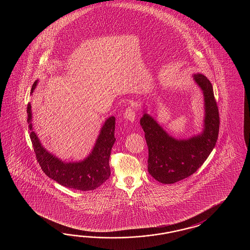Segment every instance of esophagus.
<instances>
[{
	"label": "esophagus",
	"mask_w": 250,
	"mask_h": 250,
	"mask_svg": "<svg viewBox=\"0 0 250 250\" xmlns=\"http://www.w3.org/2000/svg\"><path fill=\"white\" fill-rule=\"evenodd\" d=\"M136 115H137V109L134 106L127 107L123 113V117L130 122H134V120L136 119Z\"/></svg>",
	"instance_id": "obj_1"
}]
</instances>
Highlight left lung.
I'll return each instance as SVG.
<instances>
[{"mask_svg": "<svg viewBox=\"0 0 250 250\" xmlns=\"http://www.w3.org/2000/svg\"><path fill=\"white\" fill-rule=\"evenodd\" d=\"M194 80L205 96L206 118L202 134L178 140L165 132L148 114L145 113L140 120L148 146V172L161 183L172 184L195 173L217 142L220 117L212 84L202 74L194 75Z\"/></svg>", "mask_w": 250, "mask_h": 250, "instance_id": "obj_1", "label": "left lung"}]
</instances>
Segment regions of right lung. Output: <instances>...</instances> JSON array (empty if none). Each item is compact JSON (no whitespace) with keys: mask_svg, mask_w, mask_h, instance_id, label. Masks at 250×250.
<instances>
[{"mask_svg":"<svg viewBox=\"0 0 250 250\" xmlns=\"http://www.w3.org/2000/svg\"><path fill=\"white\" fill-rule=\"evenodd\" d=\"M37 83L38 81L33 84L31 93L37 86ZM27 113L28 127L31 130L29 136L33 148L41 169L49 178L62 186L82 191L96 189L109 179L111 175L109 158L112 146L116 140L114 137L115 117H110L105 122L95 147L86 159L80 163L66 164L53 154H49L41 146L37 135L32 131L30 104H27Z\"/></svg>","mask_w":250,"mask_h":250,"instance_id":"add662e5","label":"right lung"}]
</instances>
